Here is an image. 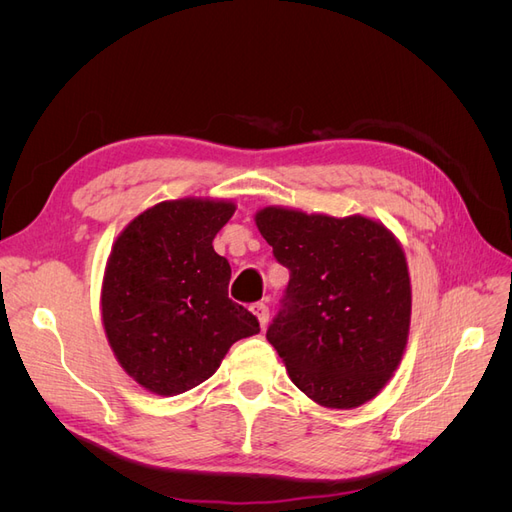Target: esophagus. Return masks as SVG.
<instances>
[{
  "mask_svg": "<svg viewBox=\"0 0 512 512\" xmlns=\"http://www.w3.org/2000/svg\"><path fill=\"white\" fill-rule=\"evenodd\" d=\"M252 314L258 318L260 327L265 329L267 324H269V307H267V303H256V305H252Z\"/></svg>",
  "mask_w": 512,
  "mask_h": 512,
  "instance_id": "obj_1",
  "label": "esophagus"
}]
</instances>
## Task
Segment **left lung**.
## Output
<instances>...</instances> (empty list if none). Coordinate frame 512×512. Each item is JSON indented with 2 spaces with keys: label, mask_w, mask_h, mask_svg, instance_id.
I'll list each match as a JSON object with an SVG mask.
<instances>
[{
  "label": "left lung",
  "mask_w": 512,
  "mask_h": 512,
  "mask_svg": "<svg viewBox=\"0 0 512 512\" xmlns=\"http://www.w3.org/2000/svg\"><path fill=\"white\" fill-rule=\"evenodd\" d=\"M254 220L290 271L284 305L267 331L290 380L324 408L363 406L391 380L408 344L404 247L363 215L265 207Z\"/></svg>",
  "instance_id": "1"
}]
</instances>
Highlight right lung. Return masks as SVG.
Returning a JSON list of instances; mask_svg holds the SVG:
<instances>
[{
	"label": "right lung",
	"instance_id": "1",
	"mask_svg": "<svg viewBox=\"0 0 512 512\" xmlns=\"http://www.w3.org/2000/svg\"><path fill=\"white\" fill-rule=\"evenodd\" d=\"M235 209L232 200H164L113 243L102 324L123 371L151 393L194 389L232 344L260 331L256 316L228 299L230 265L213 250Z\"/></svg>",
	"mask_w": 512,
	"mask_h": 512
}]
</instances>
